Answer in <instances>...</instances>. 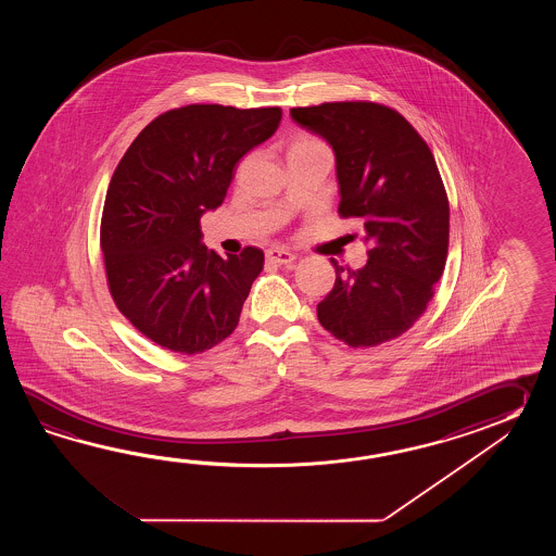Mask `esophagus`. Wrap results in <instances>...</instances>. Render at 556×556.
Wrapping results in <instances>:
<instances>
[{
  "label": "esophagus",
  "instance_id": "34e87169",
  "mask_svg": "<svg viewBox=\"0 0 556 556\" xmlns=\"http://www.w3.org/2000/svg\"><path fill=\"white\" fill-rule=\"evenodd\" d=\"M266 258L274 262V264H280V266H288V264H292V262L295 261L294 254L283 249L268 250V252H266Z\"/></svg>",
  "mask_w": 556,
  "mask_h": 556
}]
</instances>
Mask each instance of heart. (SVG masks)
<instances>
[{
	"instance_id": "heart-1",
	"label": "heart",
	"mask_w": 556,
	"mask_h": 556,
	"mask_svg": "<svg viewBox=\"0 0 556 556\" xmlns=\"http://www.w3.org/2000/svg\"><path fill=\"white\" fill-rule=\"evenodd\" d=\"M312 144H321V142L316 141V139H309V137H302V139H298L292 144V149H295V147H312Z\"/></svg>"
}]
</instances>
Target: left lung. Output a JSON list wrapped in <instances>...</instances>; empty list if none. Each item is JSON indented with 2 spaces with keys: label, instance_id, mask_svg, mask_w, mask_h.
Segmentation results:
<instances>
[{
  "label": "left lung",
  "instance_id": "1",
  "mask_svg": "<svg viewBox=\"0 0 556 556\" xmlns=\"http://www.w3.org/2000/svg\"><path fill=\"white\" fill-rule=\"evenodd\" d=\"M290 115L330 142L338 213L362 220L369 247L359 270L331 261L336 282L318 304L319 324L350 348L395 340L424 316L447 262L450 199L433 153L402 113L374 101L294 106Z\"/></svg>",
  "mask_w": 556,
  "mask_h": 556
}]
</instances>
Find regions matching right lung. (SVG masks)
<instances>
[{
	"mask_svg": "<svg viewBox=\"0 0 556 556\" xmlns=\"http://www.w3.org/2000/svg\"><path fill=\"white\" fill-rule=\"evenodd\" d=\"M280 118V106H177L118 161L99 238L106 286L156 345L202 354L237 330L264 252L247 247L223 258L201 244V216L223 204L238 161L270 139Z\"/></svg>",
	"mask_w": 556,
	"mask_h": 556,
	"instance_id": "1",
	"label": "right lung"
}]
</instances>
